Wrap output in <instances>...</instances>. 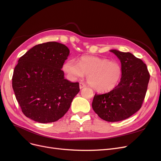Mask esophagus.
<instances>
[{"mask_svg":"<svg viewBox=\"0 0 161 161\" xmlns=\"http://www.w3.org/2000/svg\"><path fill=\"white\" fill-rule=\"evenodd\" d=\"M86 85L85 83H83V82H80L79 87H80V89H82V88H84V87H86Z\"/></svg>","mask_w":161,"mask_h":161,"instance_id":"1","label":"esophagus"}]
</instances>
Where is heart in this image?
Returning a JSON list of instances; mask_svg holds the SVG:
<instances>
[{
    "instance_id": "b5f03b06",
    "label": "heart",
    "mask_w": 161,
    "mask_h": 161,
    "mask_svg": "<svg viewBox=\"0 0 161 161\" xmlns=\"http://www.w3.org/2000/svg\"><path fill=\"white\" fill-rule=\"evenodd\" d=\"M62 69L72 79L86 75L90 86L99 92L113 90L122 76V68L119 63L97 56L82 57L79 64L75 60H69L63 64Z\"/></svg>"
}]
</instances>
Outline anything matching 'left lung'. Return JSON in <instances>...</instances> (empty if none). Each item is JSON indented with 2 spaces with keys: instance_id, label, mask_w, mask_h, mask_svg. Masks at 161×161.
<instances>
[{
  "instance_id": "1",
  "label": "left lung",
  "mask_w": 161,
  "mask_h": 161,
  "mask_svg": "<svg viewBox=\"0 0 161 161\" xmlns=\"http://www.w3.org/2000/svg\"><path fill=\"white\" fill-rule=\"evenodd\" d=\"M120 60L122 76L118 85L105 94H95L92 108L99 118L110 122L127 119L142 107L150 80L147 66L130 52L111 50Z\"/></svg>"
}]
</instances>
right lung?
<instances>
[{"label":"right lung","mask_w":161,"mask_h":161,"mask_svg":"<svg viewBox=\"0 0 161 161\" xmlns=\"http://www.w3.org/2000/svg\"><path fill=\"white\" fill-rule=\"evenodd\" d=\"M69 53L65 45L50 42L35 46L19 59L12 85L27 118L42 124L54 122L69 109L80 91L79 82L65 79L61 70Z\"/></svg>","instance_id":"right-lung-1"}]
</instances>
